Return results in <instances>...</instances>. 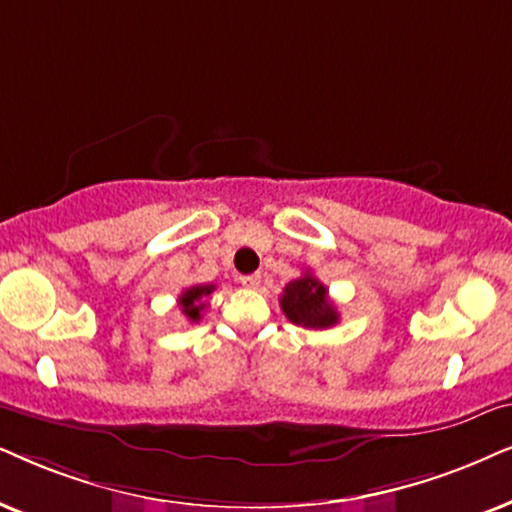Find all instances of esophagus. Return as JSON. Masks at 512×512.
I'll return each mask as SVG.
<instances>
[{"mask_svg": "<svg viewBox=\"0 0 512 512\" xmlns=\"http://www.w3.org/2000/svg\"><path fill=\"white\" fill-rule=\"evenodd\" d=\"M260 283H262V276L260 274L241 276V286H245V288H260Z\"/></svg>", "mask_w": 512, "mask_h": 512, "instance_id": "34e87169", "label": "esophagus"}]
</instances>
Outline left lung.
I'll return each instance as SVG.
<instances>
[{"mask_svg": "<svg viewBox=\"0 0 512 512\" xmlns=\"http://www.w3.org/2000/svg\"><path fill=\"white\" fill-rule=\"evenodd\" d=\"M281 309L295 326L314 328V331H326L340 319L335 304L328 300V288L309 271L283 288Z\"/></svg>", "mask_w": 512, "mask_h": 512, "instance_id": "8db88e82", "label": "left lung"}]
</instances>
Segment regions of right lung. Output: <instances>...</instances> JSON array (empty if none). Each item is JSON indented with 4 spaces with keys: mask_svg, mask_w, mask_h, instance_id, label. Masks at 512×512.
Instances as JSON below:
<instances>
[{
    "mask_svg": "<svg viewBox=\"0 0 512 512\" xmlns=\"http://www.w3.org/2000/svg\"><path fill=\"white\" fill-rule=\"evenodd\" d=\"M212 290L215 286L208 283V286H191L186 288L184 293L179 295V307H181V314L186 316L191 323L200 321V316H203V309H205V300L212 295Z\"/></svg>",
    "mask_w": 512,
    "mask_h": 512,
    "instance_id": "1",
    "label": "right lung"
}]
</instances>
